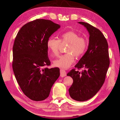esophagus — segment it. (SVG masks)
I'll use <instances>...</instances> for the list:
<instances>
[{"label": "esophagus", "mask_w": 120, "mask_h": 120, "mask_svg": "<svg viewBox=\"0 0 120 120\" xmlns=\"http://www.w3.org/2000/svg\"><path fill=\"white\" fill-rule=\"evenodd\" d=\"M67 75V73L66 71H65L64 69H60V76L62 77H64L66 76Z\"/></svg>", "instance_id": "1"}]
</instances>
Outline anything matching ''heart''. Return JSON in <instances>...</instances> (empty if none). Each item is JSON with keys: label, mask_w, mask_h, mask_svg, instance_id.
Returning a JSON list of instances; mask_svg holds the SVG:
<instances>
[{"label": "heart", "mask_w": 120, "mask_h": 120, "mask_svg": "<svg viewBox=\"0 0 120 120\" xmlns=\"http://www.w3.org/2000/svg\"><path fill=\"white\" fill-rule=\"evenodd\" d=\"M61 43H68L66 49V53L62 54L53 60L55 66L61 68L67 69L71 66L75 60L74 56L77 58L82 56L86 52L88 45L86 38L79 36L77 32L70 31L61 33L59 40L50 38L46 42V45L52 55L56 56Z\"/></svg>", "instance_id": "heart-1"}]
</instances>
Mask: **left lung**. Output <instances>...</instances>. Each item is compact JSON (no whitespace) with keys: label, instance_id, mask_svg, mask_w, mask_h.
<instances>
[{"label":"left lung","instance_id":"1","mask_svg":"<svg viewBox=\"0 0 120 120\" xmlns=\"http://www.w3.org/2000/svg\"><path fill=\"white\" fill-rule=\"evenodd\" d=\"M79 23L87 28L89 34V45L85 53L75 66L82 72L71 70L67 74L73 79L69 89L70 97L74 100L83 101L96 94L105 82L109 65L108 43L105 36L97 28L85 23Z\"/></svg>","mask_w":120,"mask_h":120}]
</instances>
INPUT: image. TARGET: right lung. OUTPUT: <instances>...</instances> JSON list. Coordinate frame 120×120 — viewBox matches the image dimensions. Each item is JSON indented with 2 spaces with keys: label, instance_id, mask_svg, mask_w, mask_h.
I'll use <instances>...</instances> for the list:
<instances>
[{
  "label": "right lung",
  "instance_id": "add662e5",
  "mask_svg": "<svg viewBox=\"0 0 120 120\" xmlns=\"http://www.w3.org/2000/svg\"><path fill=\"white\" fill-rule=\"evenodd\" d=\"M60 27L50 20L37 19L22 27L13 48V71L24 94L35 101L45 99L60 76L59 68L50 65L46 42Z\"/></svg>",
  "mask_w": 120,
  "mask_h": 120
}]
</instances>
